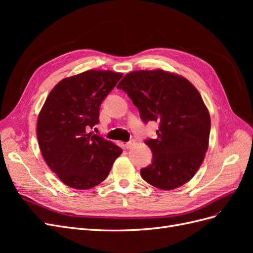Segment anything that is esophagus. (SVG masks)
Returning a JSON list of instances; mask_svg holds the SVG:
<instances>
[{
    "label": "esophagus",
    "instance_id": "34e87169",
    "mask_svg": "<svg viewBox=\"0 0 253 253\" xmlns=\"http://www.w3.org/2000/svg\"><path fill=\"white\" fill-rule=\"evenodd\" d=\"M135 143H136V142H135V140H134V139L129 140L128 142H126V149H131V148H133V147H134Z\"/></svg>",
    "mask_w": 253,
    "mask_h": 253
}]
</instances>
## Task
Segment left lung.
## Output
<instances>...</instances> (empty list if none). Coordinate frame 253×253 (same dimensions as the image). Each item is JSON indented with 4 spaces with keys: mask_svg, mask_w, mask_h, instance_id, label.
Segmentation results:
<instances>
[{
    "mask_svg": "<svg viewBox=\"0 0 253 253\" xmlns=\"http://www.w3.org/2000/svg\"><path fill=\"white\" fill-rule=\"evenodd\" d=\"M131 98L144 124L157 121L156 139L145 140L152 164L142 178L162 190L185 185L193 177L208 150L211 120L193 84L162 70L126 74L117 85Z\"/></svg>",
    "mask_w": 253,
    "mask_h": 253,
    "instance_id": "8db88e82",
    "label": "left lung"
}]
</instances>
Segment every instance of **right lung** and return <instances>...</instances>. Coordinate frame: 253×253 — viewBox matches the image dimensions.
Returning a JSON list of instances; mask_svg holds the SVG:
<instances>
[{"instance_id": "1", "label": "right lung", "mask_w": 253, "mask_h": 253, "mask_svg": "<svg viewBox=\"0 0 253 253\" xmlns=\"http://www.w3.org/2000/svg\"><path fill=\"white\" fill-rule=\"evenodd\" d=\"M122 74L87 71L51 89L38 117L39 147L50 170L66 186L86 190L102 182L122 150L88 133L99 122L102 101Z\"/></svg>"}]
</instances>
